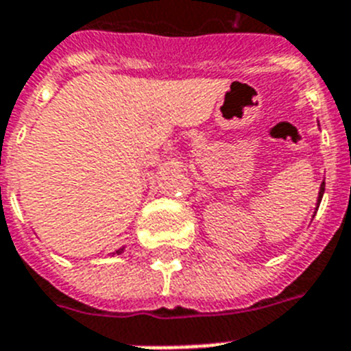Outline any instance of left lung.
Masks as SVG:
<instances>
[{
    "label": "left lung",
    "mask_w": 351,
    "mask_h": 351,
    "mask_svg": "<svg viewBox=\"0 0 351 351\" xmlns=\"http://www.w3.org/2000/svg\"><path fill=\"white\" fill-rule=\"evenodd\" d=\"M322 195H324V182H322L321 189H319V197H317V208L315 209H319V204H321V200H322Z\"/></svg>",
    "instance_id": "obj_1"
}]
</instances>
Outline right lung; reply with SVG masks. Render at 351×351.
Instances as JSON below:
<instances>
[{
    "mask_svg": "<svg viewBox=\"0 0 351 351\" xmlns=\"http://www.w3.org/2000/svg\"><path fill=\"white\" fill-rule=\"evenodd\" d=\"M123 250H125V245H121L120 250L114 251V253H112V255H121V253H123Z\"/></svg>",
    "mask_w": 351,
    "mask_h": 351,
    "instance_id": "right-lung-1",
    "label": "right lung"
}]
</instances>
